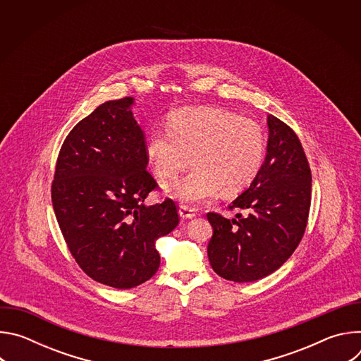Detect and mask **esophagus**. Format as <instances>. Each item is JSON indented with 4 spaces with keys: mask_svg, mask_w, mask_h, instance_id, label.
Listing matches in <instances>:
<instances>
[{
    "mask_svg": "<svg viewBox=\"0 0 361 361\" xmlns=\"http://www.w3.org/2000/svg\"><path fill=\"white\" fill-rule=\"evenodd\" d=\"M178 214L181 219H192V217H195V209L190 207V205L181 204L178 209Z\"/></svg>",
    "mask_w": 361,
    "mask_h": 361,
    "instance_id": "1",
    "label": "esophagus"
}]
</instances>
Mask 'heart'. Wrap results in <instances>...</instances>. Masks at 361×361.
Returning <instances> with one entry per match:
<instances>
[{
	"mask_svg": "<svg viewBox=\"0 0 361 361\" xmlns=\"http://www.w3.org/2000/svg\"><path fill=\"white\" fill-rule=\"evenodd\" d=\"M169 131L152 130L145 142L154 174L167 180L191 157L192 169L167 185L181 202H198L220 190L235 194L259 176L266 157V137L250 118L220 107H195L170 116Z\"/></svg>",
	"mask_w": 361,
	"mask_h": 361,
	"instance_id": "b5f03b06",
	"label": "heart"
}]
</instances>
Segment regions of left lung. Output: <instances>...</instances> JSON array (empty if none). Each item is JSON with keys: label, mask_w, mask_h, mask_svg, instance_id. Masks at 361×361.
Listing matches in <instances>:
<instances>
[{"label": "left lung", "mask_w": 361, "mask_h": 361, "mask_svg": "<svg viewBox=\"0 0 361 361\" xmlns=\"http://www.w3.org/2000/svg\"><path fill=\"white\" fill-rule=\"evenodd\" d=\"M267 156L250 187L230 209L245 216L228 220L209 213L213 237L207 252L213 270L235 283L260 280L280 269L305 231L312 202V171L297 134L267 117Z\"/></svg>", "instance_id": "obj_1"}]
</instances>
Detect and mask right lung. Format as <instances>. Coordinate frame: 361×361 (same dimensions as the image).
<instances>
[{"instance_id":"obj_1","label":"right lung","mask_w":361,"mask_h":361,"mask_svg":"<svg viewBox=\"0 0 361 361\" xmlns=\"http://www.w3.org/2000/svg\"><path fill=\"white\" fill-rule=\"evenodd\" d=\"M133 104V97L107 101L82 118L63 142L51 185L54 213L77 264L92 280L121 290L157 273L156 241L180 221L170 198L144 204L159 185L145 170V137Z\"/></svg>"}]
</instances>
